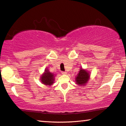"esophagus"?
<instances>
[{
    "instance_id": "esophagus-1",
    "label": "esophagus",
    "mask_w": 126,
    "mask_h": 126,
    "mask_svg": "<svg viewBox=\"0 0 126 126\" xmlns=\"http://www.w3.org/2000/svg\"><path fill=\"white\" fill-rule=\"evenodd\" d=\"M62 74L63 75H66V74H67V72H65V71H62Z\"/></svg>"
}]
</instances>
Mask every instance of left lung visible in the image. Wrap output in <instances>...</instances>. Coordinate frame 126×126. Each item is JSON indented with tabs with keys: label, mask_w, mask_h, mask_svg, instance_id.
<instances>
[{
	"label": "left lung",
	"mask_w": 126,
	"mask_h": 126,
	"mask_svg": "<svg viewBox=\"0 0 126 126\" xmlns=\"http://www.w3.org/2000/svg\"><path fill=\"white\" fill-rule=\"evenodd\" d=\"M90 75L91 74L90 73V72L82 68H80L78 74L76 76L75 80L76 84L82 87L86 86V84L88 83L90 78Z\"/></svg>",
	"instance_id": "1"
}]
</instances>
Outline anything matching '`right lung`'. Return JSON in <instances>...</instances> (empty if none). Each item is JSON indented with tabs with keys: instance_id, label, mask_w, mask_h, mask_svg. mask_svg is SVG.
<instances>
[{
	"instance_id": "1",
	"label": "right lung",
	"mask_w": 126,
	"mask_h": 126,
	"mask_svg": "<svg viewBox=\"0 0 126 126\" xmlns=\"http://www.w3.org/2000/svg\"><path fill=\"white\" fill-rule=\"evenodd\" d=\"M55 77V75L52 72H49L48 68H45V72L40 77V81L42 84L46 85V86H51L54 83Z\"/></svg>"
}]
</instances>
